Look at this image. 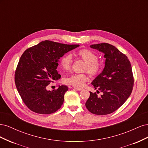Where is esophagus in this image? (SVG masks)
<instances>
[{"label":"esophagus","mask_w":148,"mask_h":148,"mask_svg":"<svg viewBox=\"0 0 148 148\" xmlns=\"http://www.w3.org/2000/svg\"><path fill=\"white\" fill-rule=\"evenodd\" d=\"M74 89H77V90H78V91H82V88H78V87H74Z\"/></svg>","instance_id":"1"}]
</instances>
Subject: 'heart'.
I'll use <instances>...</instances> for the list:
<instances>
[{"label": "heart", "instance_id": "b5f03b06", "mask_svg": "<svg viewBox=\"0 0 148 148\" xmlns=\"http://www.w3.org/2000/svg\"><path fill=\"white\" fill-rule=\"evenodd\" d=\"M76 56L85 62L84 71H87L92 75H96L101 71L102 64L97 60V56L93 51L88 49H82L76 52ZM73 58L70 53L65 54L61 58L60 62L61 67L65 70L71 68ZM88 79V76L86 74L75 73L65 78L64 82L65 84L75 86H83Z\"/></svg>", "mask_w": 148, "mask_h": 148}]
</instances>
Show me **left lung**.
Segmentation results:
<instances>
[{"instance_id":"left-lung-1","label":"left lung","mask_w":148,"mask_h":148,"mask_svg":"<svg viewBox=\"0 0 148 148\" xmlns=\"http://www.w3.org/2000/svg\"><path fill=\"white\" fill-rule=\"evenodd\" d=\"M90 47L104 53L106 60L102 71L91 83L102 95L99 97L90 92L85 106L92 114H109L122 106L131 95L134 83L132 65L128 57L111 44L101 43Z\"/></svg>"}]
</instances>
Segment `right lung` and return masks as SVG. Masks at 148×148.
Listing matches in <instances>:
<instances>
[{"mask_svg": "<svg viewBox=\"0 0 148 148\" xmlns=\"http://www.w3.org/2000/svg\"><path fill=\"white\" fill-rule=\"evenodd\" d=\"M79 46L46 40L23 52L15 71V82L22 100L31 110L51 114L60 108L69 88L59 85L52 91L46 88L53 80L60 78L57 70L60 58Z\"/></svg>", "mask_w": 148, "mask_h": 148, "instance_id": "add662e5", "label": "right lung"}]
</instances>
